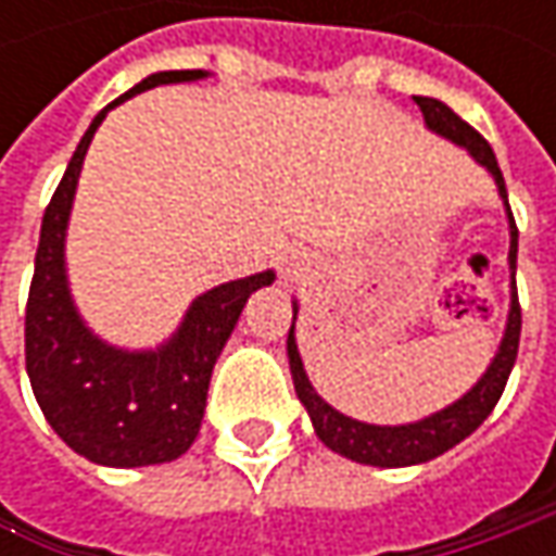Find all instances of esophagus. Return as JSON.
Instances as JSON below:
<instances>
[{
    "instance_id": "esophagus-1",
    "label": "esophagus",
    "mask_w": 556,
    "mask_h": 556,
    "mask_svg": "<svg viewBox=\"0 0 556 556\" xmlns=\"http://www.w3.org/2000/svg\"><path fill=\"white\" fill-rule=\"evenodd\" d=\"M281 275H288V278L300 275V263H293V256H285L281 260Z\"/></svg>"
}]
</instances>
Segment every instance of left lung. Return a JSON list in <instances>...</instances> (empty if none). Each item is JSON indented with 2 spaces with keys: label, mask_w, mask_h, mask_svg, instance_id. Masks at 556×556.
<instances>
[{
  "label": "left lung",
  "mask_w": 556,
  "mask_h": 556,
  "mask_svg": "<svg viewBox=\"0 0 556 556\" xmlns=\"http://www.w3.org/2000/svg\"><path fill=\"white\" fill-rule=\"evenodd\" d=\"M415 101L417 108H420V114H424V123L442 139L467 148V154L480 166H485L492 173L495 185H498V194H502L504 206H507V223H510V253H507V263H510V312H507V328H504L502 346H498V353L492 358V365L477 380V387L470 393L460 395L458 402H452L448 408L437 412V415L415 420V424H402V427L362 424V420L340 415L337 408H331L321 395L312 390L306 368H303V358H300V350H296L293 325H290L288 358L290 374H293V390H296L300 402L309 412L315 437L321 439L337 455L358 460V464H371V467H412V464H424V460H433L442 452L455 448L460 439L470 437L482 420L492 415V408L502 399L504 383H507L510 368L517 362L520 328H523V312H520V300H517V223H514V213H510V203H507V188H504L502 166L495 161V151L448 104L424 96H417ZM293 321H296V303H293Z\"/></svg>",
  "instance_id": "left-lung-1"
}]
</instances>
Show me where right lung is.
Instances as JSON below:
<instances>
[{
  "instance_id": "obj_1",
  "label": "right lung",
  "mask_w": 556,
  "mask_h": 556,
  "mask_svg": "<svg viewBox=\"0 0 556 556\" xmlns=\"http://www.w3.org/2000/svg\"><path fill=\"white\" fill-rule=\"evenodd\" d=\"M203 71H163L141 79L126 96L108 104L83 141L67 173L46 206L36 268H33L24 353L30 387L46 420L76 455L104 467H148L176 460L201 430L213 365L231 337L250 293L275 281L260 271L201 293L185 312L179 331L157 350H117L86 328L79 318L64 268V238L76 182L89 141L104 114L163 83L203 79Z\"/></svg>"
}]
</instances>
